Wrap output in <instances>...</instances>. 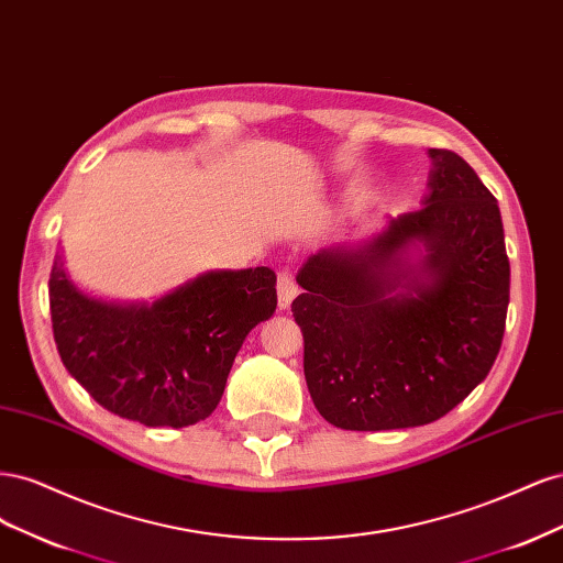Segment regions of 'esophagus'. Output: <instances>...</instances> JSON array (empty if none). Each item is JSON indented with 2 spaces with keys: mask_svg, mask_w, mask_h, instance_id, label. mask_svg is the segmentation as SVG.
<instances>
[{
  "mask_svg": "<svg viewBox=\"0 0 563 563\" xmlns=\"http://www.w3.org/2000/svg\"><path fill=\"white\" fill-rule=\"evenodd\" d=\"M298 296V286L294 282V277L288 275V272H279L277 275V302H279V310H288L291 308L294 298Z\"/></svg>",
  "mask_w": 563,
  "mask_h": 563,
  "instance_id": "obj_1",
  "label": "esophagus"
}]
</instances>
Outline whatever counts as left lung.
<instances>
[{"instance_id":"left-lung-1","label":"left lung","mask_w":563,"mask_h":563,"mask_svg":"<svg viewBox=\"0 0 563 563\" xmlns=\"http://www.w3.org/2000/svg\"><path fill=\"white\" fill-rule=\"evenodd\" d=\"M422 209L298 269L291 312L305 380L340 430L418 428L446 416L500 352L509 261L498 201L451 150H430Z\"/></svg>"}]
</instances>
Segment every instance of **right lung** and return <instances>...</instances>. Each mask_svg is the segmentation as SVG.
<instances>
[{"label":"right lung","mask_w":563,"mask_h":563,"mask_svg":"<svg viewBox=\"0 0 563 563\" xmlns=\"http://www.w3.org/2000/svg\"><path fill=\"white\" fill-rule=\"evenodd\" d=\"M275 284L269 267L211 269L155 302H112L77 288L56 253L48 277L56 347L110 413L187 428L216 411L246 335L275 314Z\"/></svg>","instance_id":"1"}]
</instances>
